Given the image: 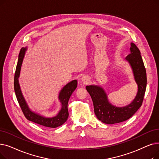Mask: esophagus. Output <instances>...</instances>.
Listing matches in <instances>:
<instances>
[{"mask_svg": "<svg viewBox=\"0 0 159 159\" xmlns=\"http://www.w3.org/2000/svg\"><path fill=\"white\" fill-rule=\"evenodd\" d=\"M81 79H82V81L84 82H87L89 80L88 77H86V76H84V77H82V78Z\"/></svg>", "mask_w": 159, "mask_h": 159, "instance_id": "obj_1", "label": "esophagus"}]
</instances>
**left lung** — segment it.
I'll return each instance as SVG.
<instances>
[{
    "label": "left lung",
    "instance_id": "8db88e82",
    "mask_svg": "<svg viewBox=\"0 0 159 159\" xmlns=\"http://www.w3.org/2000/svg\"><path fill=\"white\" fill-rule=\"evenodd\" d=\"M130 53L126 60L133 69L134 79L139 87L135 99L125 107H116L108 102L103 89L97 86H87L94 108V112L99 120L107 124H115L125 121L131 118L142 105L147 85V76L140 50L136 45L130 43Z\"/></svg>",
    "mask_w": 159,
    "mask_h": 159
}]
</instances>
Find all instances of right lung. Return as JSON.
<instances>
[{
    "label": "right lung",
    "instance_id": "1",
    "mask_svg": "<svg viewBox=\"0 0 159 159\" xmlns=\"http://www.w3.org/2000/svg\"><path fill=\"white\" fill-rule=\"evenodd\" d=\"M25 50V48L23 47L19 52L18 61L14 76V90L19 106L20 108H21L25 118L28 120L47 127L55 128L59 127L64 124L68 118L69 113L67 109V103L71 94L77 86V80H74L70 82V83L66 84L60 92L59 99L62 106H61L60 112L57 116L53 117V118H45V117L32 112L29 109L23 98L18 81Z\"/></svg>",
    "mask_w": 159,
    "mask_h": 159
}]
</instances>
